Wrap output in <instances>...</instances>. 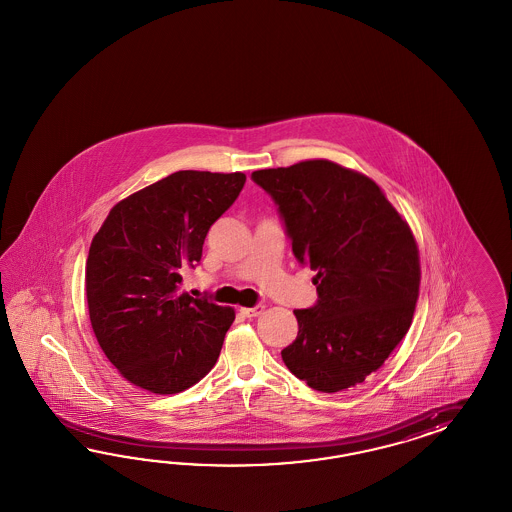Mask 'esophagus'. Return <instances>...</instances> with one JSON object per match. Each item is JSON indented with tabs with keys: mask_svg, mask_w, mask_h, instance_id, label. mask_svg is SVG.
Instances as JSON below:
<instances>
[{
	"mask_svg": "<svg viewBox=\"0 0 512 512\" xmlns=\"http://www.w3.org/2000/svg\"><path fill=\"white\" fill-rule=\"evenodd\" d=\"M240 311L246 315V317H259L264 311V306H255V308H240Z\"/></svg>",
	"mask_w": 512,
	"mask_h": 512,
	"instance_id": "34e87169",
	"label": "esophagus"
}]
</instances>
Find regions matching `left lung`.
<instances>
[{"label": "left lung", "mask_w": 512, "mask_h": 512, "mask_svg": "<svg viewBox=\"0 0 512 512\" xmlns=\"http://www.w3.org/2000/svg\"><path fill=\"white\" fill-rule=\"evenodd\" d=\"M276 201L319 300L296 310L298 336L281 351L308 387L340 392L377 372L407 334L420 287L419 246L383 189L328 159L251 174Z\"/></svg>", "instance_id": "1"}]
</instances>
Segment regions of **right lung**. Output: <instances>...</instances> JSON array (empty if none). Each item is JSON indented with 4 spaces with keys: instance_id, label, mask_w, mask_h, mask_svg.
<instances>
[{
    "instance_id": "right-lung-1",
    "label": "right lung",
    "mask_w": 512,
    "mask_h": 512,
    "mask_svg": "<svg viewBox=\"0 0 512 512\" xmlns=\"http://www.w3.org/2000/svg\"><path fill=\"white\" fill-rule=\"evenodd\" d=\"M244 172L178 171L112 206L86 261L93 334L131 385L176 394L216 364L233 308L180 291Z\"/></svg>"
}]
</instances>
